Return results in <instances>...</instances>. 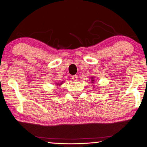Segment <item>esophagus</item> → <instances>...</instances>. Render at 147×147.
<instances>
[{"mask_svg": "<svg viewBox=\"0 0 147 147\" xmlns=\"http://www.w3.org/2000/svg\"><path fill=\"white\" fill-rule=\"evenodd\" d=\"M73 80L74 81H76L77 80H78V76L76 75H74V76H73Z\"/></svg>", "mask_w": 147, "mask_h": 147, "instance_id": "1", "label": "esophagus"}]
</instances>
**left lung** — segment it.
I'll use <instances>...</instances> for the list:
<instances>
[{"label": "left lung", "instance_id": "obj_1", "mask_svg": "<svg viewBox=\"0 0 147 147\" xmlns=\"http://www.w3.org/2000/svg\"><path fill=\"white\" fill-rule=\"evenodd\" d=\"M91 80L92 81V82H93L94 81V77H91Z\"/></svg>", "mask_w": 147, "mask_h": 147}]
</instances>
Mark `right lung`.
<instances>
[{
    "mask_svg": "<svg viewBox=\"0 0 147 147\" xmlns=\"http://www.w3.org/2000/svg\"><path fill=\"white\" fill-rule=\"evenodd\" d=\"M62 83H63V82H61L60 84H57V86H58V85H61Z\"/></svg>",
    "mask_w": 147,
    "mask_h": 147,
    "instance_id": "add662e5",
    "label": "right lung"
}]
</instances>
